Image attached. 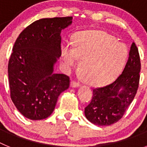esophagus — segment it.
<instances>
[{"label":"esophagus","mask_w":147,"mask_h":147,"mask_svg":"<svg viewBox=\"0 0 147 147\" xmlns=\"http://www.w3.org/2000/svg\"><path fill=\"white\" fill-rule=\"evenodd\" d=\"M71 87H73V88H77V87H79L80 85V84L78 82L75 81V80H72L71 82Z\"/></svg>","instance_id":"obj_1"}]
</instances>
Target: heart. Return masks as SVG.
I'll list each match as a JSON object with an SVG mask.
<instances>
[{
    "label": "heart",
    "mask_w": 147,
    "mask_h": 147,
    "mask_svg": "<svg viewBox=\"0 0 147 147\" xmlns=\"http://www.w3.org/2000/svg\"><path fill=\"white\" fill-rule=\"evenodd\" d=\"M62 61L67 68L74 67L80 59V71L82 80L89 85L101 86L118 76L127 58L124 43L107 33L90 31L75 37L74 48L63 45Z\"/></svg>",
    "instance_id": "b5f03b06"
}]
</instances>
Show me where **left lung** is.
Masks as SVG:
<instances>
[{"instance_id":"8db88e82","label":"left lung","mask_w":147,"mask_h":147,"mask_svg":"<svg viewBox=\"0 0 147 147\" xmlns=\"http://www.w3.org/2000/svg\"><path fill=\"white\" fill-rule=\"evenodd\" d=\"M141 60L134 42L122 73L113 83L93 89L91 102L85 108L88 121L98 126H108L119 121L132 103L140 80Z\"/></svg>"}]
</instances>
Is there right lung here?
I'll return each mask as SVG.
<instances>
[{
  "label": "right lung",
  "mask_w": 147,
  "mask_h": 147,
  "mask_svg": "<svg viewBox=\"0 0 147 147\" xmlns=\"http://www.w3.org/2000/svg\"><path fill=\"white\" fill-rule=\"evenodd\" d=\"M72 19H40L28 26L15 41L8 64L10 96L27 119L49 117L59 94L69 88V76L53 71L61 56V31Z\"/></svg>",
  "instance_id": "add662e5"
}]
</instances>
